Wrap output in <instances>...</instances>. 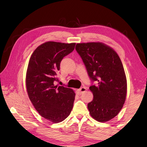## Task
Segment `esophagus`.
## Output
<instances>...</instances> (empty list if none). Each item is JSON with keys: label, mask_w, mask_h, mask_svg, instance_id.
Listing matches in <instances>:
<instances>
[{"label": "esophagus", "mask_w": 147, "mask_h": 147, "mask_svg": "<svg viewBox=\"0 0 147 147\" xmlns=\"http://www.w3.org/2000/svg\"><path fill=\"white\" fill-rule=\"evenodd\" d=\"M86 90H87V89H86V88H81L80 89H77L76 92H77V93H78V94H81L82 93H83L84 92H85Z\"/></svg>", "instance_id": "obj_1"}]
</instances>
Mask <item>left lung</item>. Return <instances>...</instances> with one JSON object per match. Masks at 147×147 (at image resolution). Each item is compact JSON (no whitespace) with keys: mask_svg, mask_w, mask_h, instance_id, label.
Segmentation results:
<instances>
[{"mask_svg":"<svg viewBox=\"0 0 147 147\" xmlns=\"http://www.w3.org/2000/svg\"><path fill=\"white\" fill-rule=\"evenodd\" d=\"M81 56L92 80L97 85L89 89L93 99L88 104L91 116L104 123L120 112L126 100L127 80L123 63L115 50L102 42L77 43Z\"/></svg>","mask_w":147,"mask_h":147,"instance_id":"1","label":"left lung"}]
</instances>
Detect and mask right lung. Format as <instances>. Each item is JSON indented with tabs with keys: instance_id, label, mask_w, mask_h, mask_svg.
<instances>
[{
	"instance_id": "obj_1",
	"label": "right lung",
	"mask_w": 147,
	"mask_h": 147,
	"mask_svg": "<svg viewBox=\"0 0 147 147\" xmlns=\"http://www.w3.org/2000/svg\"><path fill=\"white\" fill-rule=\"evenodd\" d=\"M75 43L47 41L31 55L26 74V88L35 109L47 120L58 123L70 115L75 93L71 88L55 86L60 62L73 51Z\"/></svg>"
}]
</instances>
